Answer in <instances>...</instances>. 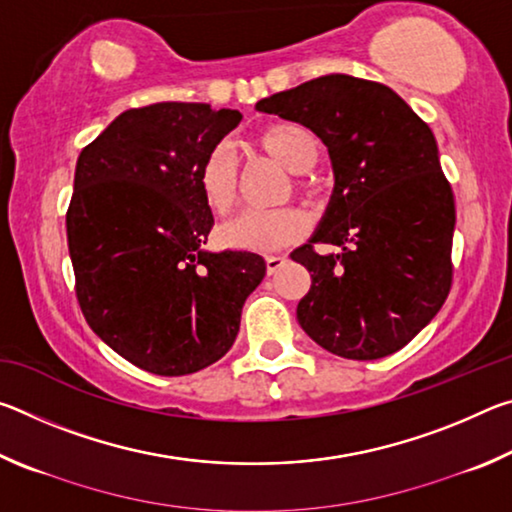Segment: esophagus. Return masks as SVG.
Instances as JSON below:
<instances>
[{"label": "esophagus", "mask_w": 512, "mask_h": 512, "mask_svg": "<svg viewBox=\"0 0 512 512\" xmlns=\"http://www.w3.org/2000/svg\"><path fill=\"white\" fill-rule=\"evenodd\" d=\"M289 262V257L287 255H268L266 257V271H268V275H273V273H277L280 271V268Z\"/></svg>", "instance_id": "esophagus-1"}]
</instances>
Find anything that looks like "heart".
Listing matches in <instances>:
<instances>
[{
	"label": "heart",
	"instance_id": "heart-1",
	"mask_svg": "<svg viewBox=\"0 0 512 512\" xmlns=\"http://www.w3.org/2000/svg\"><path fill=\"white\" fill-rule=\"evenodd\" d=\"M257 146L293 173H307L320 158L316 133L298 121H282L257 135ZM196 185L205 207L225 214L237 201L239 164L228 144H216L198 164ZM309 216L298 207L246 210L216 230V241L232 250L273 253L307 235Z\"/></svg>",
	"mask_w": 512,
	"mask_h": 512
}]
</instances>
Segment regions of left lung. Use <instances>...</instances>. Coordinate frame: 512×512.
Returning a JSON list of instances; mask_svg holds the SVG:
<instances>
[{
	"instance_id": "left-lung-1",
	"label": "left lung",
	"mask_w": 512,
	"mask_h": 512,
	"mask_svg": "<svg viewBox=\"0 0 512 512\" xmlns=\"http://www.w3.org/2000/svg\"><path fill=\"white\" fill-rule=\"evenodd\" d=\"M257 110L325 142L334 194L316 235L291 253L311 275L298 323L320 348L372 361L402 350L452 289L456 207L431 128L386 85L329 74ZM314 243L341 245L318 256Z\"/></svg>"
}]
</instances>
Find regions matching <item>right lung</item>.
Listing matches in <instances>:
<instances>
[{"instance_id": "add662e5", "label": "right lung", "mask_w": 512, "mask_h": 512, "mask_svg": "<svg viewBox=\"0 0 512 512\" xmlns=\"http://www.w3.org/2000/svg\"><path fill=\"white\" fill-rule=\"evenodd\" d=\"M239 110L164 101L131 108L79 155L67 207L76 298L92 332L153 375H192L232 348L262 255L207 253L214 216L198 164Z\"/></svg>"}]
</instances>
